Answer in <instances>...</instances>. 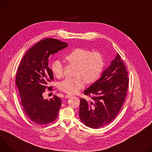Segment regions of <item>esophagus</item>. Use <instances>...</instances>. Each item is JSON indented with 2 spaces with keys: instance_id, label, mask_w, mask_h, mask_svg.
<instances>
[{
  "instance_id": "obj_1",
  "label": "esophagus",
  "mask_w": 152,
  "mask_h": 152,
  "mask_svg": "<svg viewBox=\"0 0 152 152\" xmlns=\"http://www.w3.org/2000/svg\"><path fill=\"white\" fill-rule=\"evenodd\" d=\"M72 97V95H69V94H67V95L65 96V98H66V99H69V98H70Z\"/></svg>"
}]
</instances>
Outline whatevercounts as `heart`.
Here are the masks:
<instances>
[{
	"instance_id": "1",
	"label": "heart",
	"mask_w": 152,
	"mask_h": 152,
	"mask_svg": "<svg viewBox=\"0 0 152 152\" xmlns=\"http://www.w3.org/2000/svg\"><path fill=\"white\" fill-rule=\"evenodd\" d=\"M65 59L76 66L75 76L66 78L59 83V88L70 94H74L83 87L84 80L87 83L96 82L100 77L104 68V58L99 52H92L83 48H76L65 56ZM51 71L53 75L60 78L63 74L62 64L55 60L51 64Z\"/></svg>"
}]
</instances>
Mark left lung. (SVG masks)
I'll return each mask as SVG.
<instances>
[{
  "instance_id": "left-lung-1",
  "label": "left lung",
  "mask_w": 152,
  "mask_h": 152,
  "mask_svg": "<svg viewBox=\"0 0 152 152\" xmlns=\"http://www.w3.org/2000/svg\"><path fill=\"white\" fill-rule=\"evenodd\" d=\"M129 78L118 53L101 77L83 93L93 95L92 101L80 99L79 118L85 126L96 129L111 122L118 114L126 98Z\"/></svg>"
}]
</instances>
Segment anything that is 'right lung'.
Segmentation results:
<instances>
[{"mask_svg":"<svg viewBox=\"0 0 152 152\" xmlns=\"http://www.w3.org/2000/svg\"><path fill=\"white\" fill-rule=\"evenodd\" d=\"M67 46V43L56 39L46 38L29 49L20 62L16 85L26 115L36 124L46 125L57 118L61 99L54 95L48 100L42 94L53 79L48 66L49 56Z\"/></svg>","mask_w":152,"mask_h":152,"instance_id":"obj_1","label":"right lung"}]
</instances>
